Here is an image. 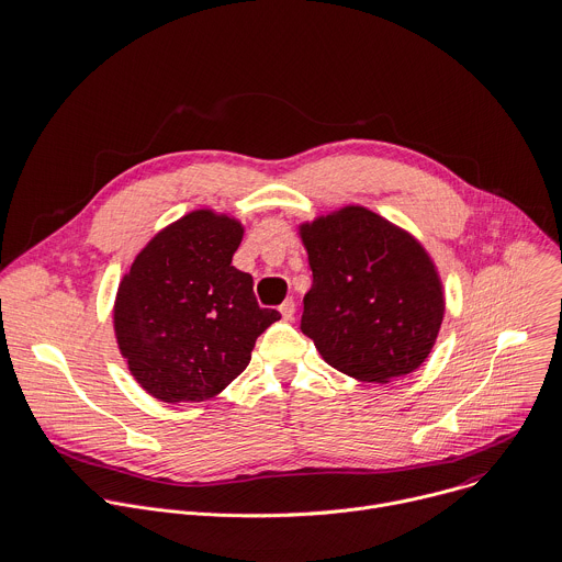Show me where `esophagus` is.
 Returning <instances> with one entry per match:
<instances>
[{"label": "esophagus", "mask_w": 562, "mask_h": 562, "mask_svg": "<svg viewBox=\"0 0 562 562\" xmlns=\"http://www.w3.org/2000/svg\"><path fill=\"white\" fill-rule=\"evenodd\" d=\"M279 310H281V315H283L285 322H292V319H294V301H292V299H285Z\"/></svg>", "instance_id": "1"}]
</instances>
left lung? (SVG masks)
I'll use <instances>...</instances> for the list:
<instances>
[{
  "label": "left lung",
  "mask_w": 562,
  "mask_h": 562,
  "mask_svg": "<svg viewBox=\"0 0 562 562\" xmlns=\"http://www.w3.org/2000/svg\"><path fill=\"white\" fill-rule=\"evenodd\" d=\"M313 270L301 330L339 372L389 384L417 370L445 319L442 279L424 245L361 205L299 225Z\"/></svg>",
  "instance_id": "obj_1"
}]
</instances>
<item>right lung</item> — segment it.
<instances>
[{
  "label": "right lung",
  "instance_id": "1",
  "mask_svg": "<svg viewBox=\"0 0 562 562\" xmlns=\"http://www.w3.org/2000/svg\"><path fill=\"white\" fill-rule=\"evenodd\" d=\"M240 238L234 216L194 210L160 229L122 277L113 330L151 397H216L247 368L257 337L281 319L257 303L252 277L232 266Z\"/></svg>",
  "mask_w": 562,
  "mask_h": 562
}]
</instances>
